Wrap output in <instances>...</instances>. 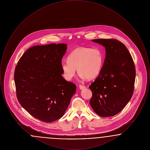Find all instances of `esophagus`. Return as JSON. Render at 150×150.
I'll return each instance as SVG.
<instances>
[{
  "label": "esophagus",
  "mask_w": 150,
  "mask_h": 150,
  "mask_svg": "<svg viewBox=\"0 0 150 150\" xmlns=\"http://www.w3.org/2000/svg\"><path fill=\"white\" fill-rule=\"evenodd\" d=\"M79 87L80 90H83V89H84L85 88H86V86H83V85H79Z\"/></svg>",
  "instance_id": "1"
}]
</instances>
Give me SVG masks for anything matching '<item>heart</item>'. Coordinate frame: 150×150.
<instances>
[{"label":"heart","mask_w":150,"mask_h":150,"mask_svg":"<svg viewBox=\"0 0 150 150\" xmlns=\"http://www.w3.org/2000/svg\"><path fill=\"white\" fill-rule=\"evenodd\" d=\"M102 64V54L98 49L79 47L70 53L67 61L62 62L61 68L67 80H71L75 75L76 69L81 78L93 80L99 75Z\"/></svg>","instance_id":"b5f03b06"}]
</instances>
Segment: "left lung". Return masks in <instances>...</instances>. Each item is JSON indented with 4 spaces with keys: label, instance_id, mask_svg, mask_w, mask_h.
<instances>
[{
    "label": "left lung",
    "instance_id": "obj_1",
    "mask_svg": "<svg viewBox=\"0 0 150 150\" xmlns=\"http://www.w3.org/2000/svg\"><path fill=\"white\" fill-rule=\"evenodd\" d=\"M105 47L106 57L98 76L89 86L90 105L102 117L118 114L130 100L134 87L136 68L125 45L114 39H93Z\"/></svg>",
    "mask_w": 150,
    "mask_h": 150
}]
</instances>
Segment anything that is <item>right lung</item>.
<instances>
[{
    "instance_id": "right-lung-1",
    "label": "right lung",
    "mask_w": 150,
    "mask_h": 150,
    "mask_svg": "<svg viewBox=\"0 0 150 150\" xmlns=\"http://www.w3.org/2000/svg\"><path fill=\"white\" fill-rule=\"evenodd\" d=\"M65 44L35 45L26 50L14 70L17 98L30 114L50 122L60 119L69 106L76 85L62 74Z\"/></svg>"
}]
</instances>
